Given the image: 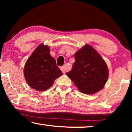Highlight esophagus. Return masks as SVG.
Instances as JSON below:
<instances>
[{
  "instance_id": "esophagus-1",
  "label": "esophagus",
  "mask_w": 132,
  "mask_h": 132,
  "mask_svg": "<svg viewBox=\"0 0 132 132\" xmlns=\"http://www.w3.org/2000/svg\"><path fill=\"white\" fill-rule=\"evenodd\" d=\"M60 69H61L62 72H63V73H64L65 71H66V66H61V67L60 68Z\"/></svg>"
}]
</instances>
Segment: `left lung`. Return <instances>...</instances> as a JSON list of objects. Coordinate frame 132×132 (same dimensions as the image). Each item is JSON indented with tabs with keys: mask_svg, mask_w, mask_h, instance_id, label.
Segmentation results:
<instances>
[{
	"mask_svg": "<svg viewBox=\"0 0 132 132\" xmlns=\"http://www.w3.org/2000/svg\"><path fill=\"white\" fill-rule=\"evenodd\" d=\"M75 62L66 75L79 90L92 94L101 90L109 77L105 62L91 46L86 45L75 54Z\"/></svg>",
	"mask_w": 132,
	"mask_h": 132,
	"instance_id": "left-lung-1",
	"label": "left lung"
}]
</instances>
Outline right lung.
Here are the masks:
<instances>
[{"mask_svg":"<svg viewBox=\"0 0 132 132\" xmlns=\"http://www.w3.org/2000/svg\"><path fill=\"white\" fill-rule=\"evenodd\" d=\"M55 60L50 54V47L41 44L28 59L24 67V76L31 88L44 91L62 76Z\"/></svg>","mask_w":132,"mask_h":132,"instance_id":"right-lung-1","label":"right lung"}]
</instances>
